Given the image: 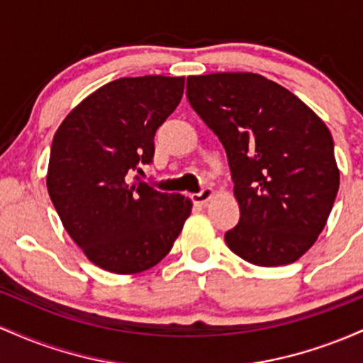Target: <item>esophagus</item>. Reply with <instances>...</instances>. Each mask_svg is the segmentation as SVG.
<instances>
[{"mask_svg":"<svg viewBox=\"0 0 363 363\" xmlns=\"http://www.w3.org/2000/svg\"><path fill=\"white\" fill-rule=\"evenodd\" d=\"M211 196H213V189H211V187H205V189H203V191H199V193H196V194L191 196V199H193L196 205L205 206L206 203L211 199Z\"/></svg>","mask_w":363,"mask_h":363,"instance_id":"34e87169","label":"esophagus"}]
</instances>
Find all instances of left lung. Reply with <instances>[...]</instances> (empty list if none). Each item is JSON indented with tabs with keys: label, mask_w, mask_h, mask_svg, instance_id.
Masks as SVG:
<instances>
[{
	"label": "left lung",
	"mask_w": 363,
	"mask_h": 363,
	"mask_svg": "<svg viewBox=\"0 0 363 363\" xmlns=\"http://www.w3.org/2000/svg\"><path fill=\"white\" fill-rule=\"evenodd\" d=\"M187 101L228 158L239 223L230 251L257 266H281L309 251L340 187L326 124L285 86L256 73L187 78Z\"/></svg>",
	"instance_id": "8db88e82"
}]
</instances>
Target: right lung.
<instances>
[{
  "label": "right lung",
  "mask_w": 363,
  "mask_h": 363,
  "mask_svg": "<svg viewBox=\"0 0 363 363\" xmlns=\"http://www.w3.org/2000/svg\"><path fill=\"white\" fill-rule=\"evenodd\" d=\"M184 77L119 78L95 90L54 135L48 191L69 237L102 269L141 273L160 262L193 203L136 176L157 129L176 111Z\"/></svg>",
  "instance_id": "1"
}]
</instances>
